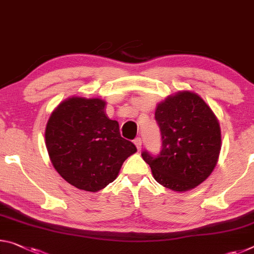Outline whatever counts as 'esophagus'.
I'll return each mask as SVG.
<instances>
[{
  "label": "esophagus",
  "instance_id": "obj_1",
  "mask_svg": "<svg viewBox=\"0 0 254 254\" xmlns=\"http://www.w3.org/2000/svg\"><path fill=\"white\" fill-rule=\"evenodd\" d=\"M133 142H134V144H135L136 149H138V151L141 150V148H142V141H141V139L136 138V139H134Z\"/></svg>",
  "mask_w": 254,
  "mask_h": 254
}]
</instances>
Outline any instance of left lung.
I'll return each instance as SVG.
<instances>
[{"label": "left lung", "instance_id": "1", "mask_svg": "<svg viewBox=\"0 0 254 254\" xmlns=\"http://www.w3.org/2000/svg\"><path fill=\"white\" fill-rule=\"evenodd\" d=\"M162 133L157 157L141 156L154 179L166 189L187 192L198 187L214 171L221 148L219 121L198 94L182 90L170 95L156 107Z\"/></svg>", "mask_w": 254, "mask_h": 254}]
</instances>
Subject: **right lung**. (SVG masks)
I'll return each instance as SVG.
<instances>
[{"mask_svg":"<svg viewBox=\"0 0 254 254\" xmlns=\"http://www.w3.org/2000/svg\"><path fill=\"white\" fill-rule=\"evenodd\" d=\"M105 100L72 96L52 112L45 144L56 172L80 190L98 192L118 178L136 148L123 139Z\"/></svg>","mask_w":254,"mask_h":254,"instance_id":"1","label":"right lung"}]
</instances>
